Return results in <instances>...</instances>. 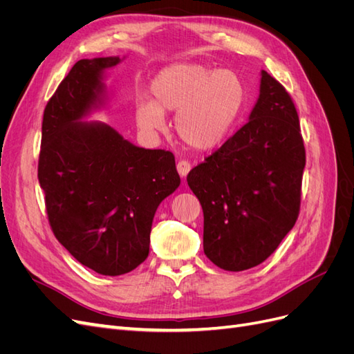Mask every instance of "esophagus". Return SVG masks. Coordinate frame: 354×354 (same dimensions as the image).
<instances>
[{
  "label": "esophagus",
  "mask_w": 354,
  "mask_h": 354,
  "mask_svg": "<svg viewBox=\"0 0 354 354\" xmlns=\"http://www.w3.org/2000/svg\"><path fill=\"white\" fill-rule=\"evenodd\" d=\"M190 168H192V165L187 162V160H180V162L177 164V171H178V174H180V177H183V178L189 174Z\"/></svg>",
  "instance_id": "obj_1"
}]
</instances>
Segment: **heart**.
Returning a JSON list of instances; mask_svg holds the SVG:
<instances>
[{
  "label": "heart",
  "mask_w": 354,
  "mask_h": 354,
  "mask_svg": "<svg viewBox=\"0 0 354 354\" xmlns=\"http://www.w3.org/2000/svg\"><path fill=\"white\" fill-rule=\"evenodd\" d=\"M151 100L136 103V122L155 134L165 127L164 113L176 112L174 128L181 142L209 151L226 140L245 108L246 88L232 69L212 71L199 63H173L149 85Z\"/></svg>",
  "instance_id": "b5f03b06"
}]
</instances>
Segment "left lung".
<instances>
[{
	"label": "left lung",
	"mask_w": 354,
	"mask_h": 354,
	"mask_svg": "<svg viewBox=\"0 0 354 354\" xmlns=\"http://www.w3.org/2000/svg\"><path fill=\"white\" fill-rule=\"evenodd\" d=\"M306 165L295 106L261 71L248 122L187 176L203 211V252L223 270L259 266L294 227Z\"/></svg>",
	"instance_id": "obj_1"
}]
</instances>
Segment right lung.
I'll list each match as a JSON object with an SVG mask.
<instances>
[{"instance_id":"right-lung-1","label":"right lung","mask_w":354,"mask_h":354,"mask_svg":"<svg viewBox=\"0 0 354 354\" xmlns=\"http://www.w3.org/2000/svg\"><path fill=\"white\" fill-rule=\"evenodd\" d=\"M125 57L77 62L48 100L38 164L50 226L81 264L104 276L134 270L149 255L155 212L180 186L174 155L87 121L106 111L108 71Z\"/></svg>"}]
</instances>
